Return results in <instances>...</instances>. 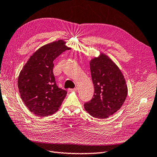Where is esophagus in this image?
Returning a JSON list of instances; mask_svg holds the SVG:
<instances>
[{"mask_svg": "<svg viewBox=\"0 0 157 157\" xmlns=\"http://www.w3.org/2000/svg\"><path fill=\"white\" fill-rule=\"evenodd\" d=\"M78 90V87H74V89H68V91H77Z\"/></svg>", "mask_w": 157, "mask_h": 157, "instance_id": "1", "label": "esophagus"}]
</instances>
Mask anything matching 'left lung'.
<instances>
[{
    "instance_id": "8db88e82",
    "label": "left lung",
    "mask_w": 157,
    "mask_h": 157,
    "mask_svg": "<svg viewBox=\"0 0 157 157\" xmlns=\"http://www.w3.org/2000/svg\"><path fill=\"white\" fill-rule=\"evenodd\" d=\"M90 65L94 94L84 107L92 117L106 119L118 111L125 101V79L117 65L102 53L91 59Z\"/></svg>"
}]
</instances>
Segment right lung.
Returning a JSON list of instances; mask_svg holds the SVG:
<instances>
[{"instance_id":"right-lung-1","label":"right lung","mask_w":157,"mask_h":157,"mask_svg":"<svg viewBox=\"0 0 157 157\" xmlns=\"http://www.w3.org/2000/svg\"><path fill=\"white\" fill-rule=\"evenodd\" d=\"M65 44L58 40L40 48L18 76V87L23 102L30 111L40 117L55 113L67 94L56 85L53 73L54 60L70 49Z\"/></svg>"}]
</instances>
